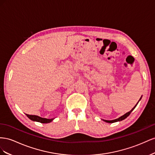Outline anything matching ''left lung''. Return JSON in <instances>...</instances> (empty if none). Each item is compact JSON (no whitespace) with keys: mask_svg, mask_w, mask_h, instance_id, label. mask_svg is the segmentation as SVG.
Returning <instances> with one entry per match:
<instances>
[{"mask_svg":"<svg viewBox=\"0 0 155 155\" xmlns=\"http://www.w3.org/2000/svg\"><path fill=\"white\" fill-rule=\"evenodd\" d=\"M141 98L140 99V100L141 99ZM140 100H139V101H140ZM138 102H139V101H138ZM138 103L136 104V105L138 104ZM136 105L135 106V107H134L133 108H132V109L130 110V112H129L126 113L125 114H124V115H123V116H121L120 117H119V118H117V119H114V120H111V121H108V120H104V121L105 122H107V123H114V122H117V121H122V120H123V119H125V118H127L128 116H129V115L130 114V113L132 112V110H133L135 108V107H136Z\"/></svg>","mask_w":155,"mask_h":155,"instance_id":"1","label":"left lung"}]
</instances>
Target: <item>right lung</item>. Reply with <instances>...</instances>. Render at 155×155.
<instances>
[{
	"label": "right lung",
	"mask_w": 155,
	"mask_h": 155,
	"mask_svg": "<svg viewBox=\"0 0 155 155\" xmlns=\"http://www.w3.org/2000/svg\"><path fill=\"white\" fill-rule=\"evenodd\" d=\"M26 116H27L30 119L34 121H38L41 123H47L51 122L54 119H46V118H43L38 116H35V115H28L26 114Z\"/></svg>",
	"instance_id": "add662e5"
}]
</instances>
